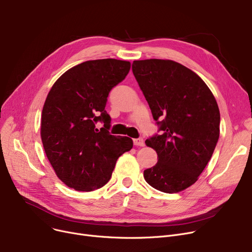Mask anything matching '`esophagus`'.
<instances>
[{
  "instance_id": "34e87169",
  "label": "esophagus",
  "mask_w": 252,
  "mask_h": 252,
  "mask_svg": "<svg viewBox=\"0 0 252 252\" xmlns=\"http://www.w3.org/2000/svg\"><path fill=\"white\" fill-rule=\"evenodd\" d=\"M134 145L135 146H144V140L143 138H138V139H134Z\"/></svg>"
}]
</instances>
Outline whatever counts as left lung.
I'll use <instances>...</instances> for the list:
<instances>
[{"label":"left lung","mask_w":252,"mask_h":252,"mask_svg":"<svg viewBox=\"0 0 252 252\" xmlns=\"http://www.w3.org/2000/svg\"><path fill=\"white\" fill-rule=\"evenodd\" d=\"M131 69L158 131L146 140L158 161L144 170L154 189L178 193L190 187L210 160L220 137V110L202 79L178 62L137 60Z\"/></svg>","instance_id":"left-lung-1"}]
</instances>
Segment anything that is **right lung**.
Wrapping results in <instances>:
<instances>
[{
  "mask_svg": "<svg viewBox=\"0 0 252 252\" xmlns=\"http://www.w3.org/2000/svg\"><path fill=\"white\" fill-rule=\"evenodd\" d=\"M129 69L128 61H86L64 72L50 90L41 137L51 165L69 188L90 192L103 187L117 158L133 148L130 138L110 135L111 118L105 110L110 91Z\"/></svg>",
  "mask_w": 252,
  "mask_h": 252,
  "instance_id": "1",
  "label": "right lung"
}]
</instances>
